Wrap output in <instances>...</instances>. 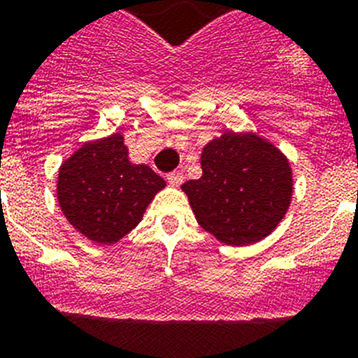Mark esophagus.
<instances>
[{
	"instance_id": "obj_1",
	"label": "esophagus",
	"mask_w": 358,
	"mask_h": 358,
	"mask_svg": "<svg viewBox=\"0 0 358 358\" xmlns=\"http://www.w3.org/2000/svg\"><path fill=\"white\" fill-rule=\"evenodd\" d=\"M167 182H169V185H173V187H178L183 182V173L182 171H173V173L167 175Z\"/></svg>"
}]
</instances>
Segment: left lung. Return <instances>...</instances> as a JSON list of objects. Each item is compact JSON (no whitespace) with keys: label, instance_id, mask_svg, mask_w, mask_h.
<instances>
[{"label":"left lung","instance_id":"8db88e82","mask_svg":"<svg viewBox=\"0 0 358 358\" xmlns=\"http://www.w3.org/2000/svg\"><path fill=\"white\" fill-rule=\"evenodd\" d=\"M198 180L182 185L201 229L225 245L256 243L279 225L292 201L290 162L256 133L225 131L201 151Z\"/></svg>","mask_w":358,"mask_h":358}]
</instances>
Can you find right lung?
Instances as JSON below:
<instances>
[{"label": "right lung", "instance_id": "right-lung-1", "mask_svg": "<svg viewBox=\"0 0 358 358\" xmlns=\"http://www.w3.org/2000/svg\"><path fill=\"white\" fill-rule=\"evenodd\" d=\"M166 182L131 164L120 133L86 142L59 167L57 200L68 222L95 243L113 245L133 231Z\"/></svg>", "mask_w": 358, "mask_h": 358}]
</instances>
